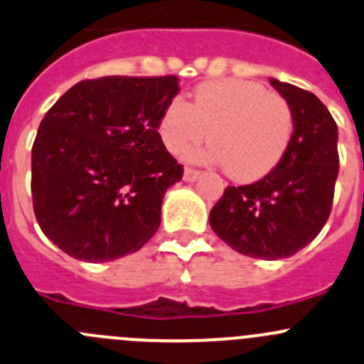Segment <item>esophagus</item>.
<instances>
[{"label": "esophagus", "mask_w": 364, "mask_h": 364, "mask_svg": "<svg viewBox=\"0 0 364 364\" xmlns=\"http://www.w3.org/2000/svg\"><path fill=\"white\" fill-rule=\"evenodd\" d=\"M199 176H200L199 171H196V168L186 167L185 168V174H183V179H185V181H188V183H192V181H196V179L199 178Z\"/></svg>", "instance_id": "34e87169"}]
</instances>
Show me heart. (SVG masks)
<instances>
[{
  "label": "heart",
  "mask_w": 364,
  "mask_h": 364,
  "mask_svg": "<svg viewBox=\"0 0 364 364\" xmlns=\"http://www.w3.org/2000/svg\"><path fill=\"white\" fill-rule=\"evenodd\" d=\"M211 144L197 158L225 165L238 181L270 174L290 147L294 114L283 97L268 94L247 80L210 81L197 87L192 105L174 97L158 119V133L171 153L181 154L203 142Z\"/></svg>",
  "instance_id": "1"
}]
</instances>
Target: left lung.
Listing matches in <instances>:
<instances>
[{
  "mask_svg": "<svg viewBox=\"0 0 364 364\" xmlns=\"http://www.w3.org/2000/svg\"><path fill=\"white\" fill-rule=\"evenodd\" d=\"M294 114V135L281 164L250 185L228 186L210 225L240 254L279 259L304 249L326 225L340 156L338 126L313 92L270 77Z\"/></svg>",
  "mask_w": 364,
  "mask_h": 364,
  "instance_id": "8db88e82",
  "label": "left lung"
}]
</instances>
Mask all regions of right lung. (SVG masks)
I'll list each match as a JSON object with an SVG mask.
<instances>
[{"instance_id":"obj_1","label":"right lung","mask_w":364,"mask_h":364,"mask_svg":"<svg viewBox=\"0 0 364 364\" xmlns=\"http://www.w3.org/2000/svg\"><path fill=\"white\" fill-rule=\"evenodd\" d=\"M178 76H103L70 87L31 147V199L42 232L69 256L114 261L160 228L183 165L158 133Z\"/></svg>"}]
</instances>
